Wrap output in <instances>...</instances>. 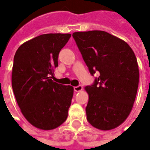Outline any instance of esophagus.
Masks as SVG:
<instances>
[{
    "instance_id": "1",
    "label": "esophagus",
    "mask_w": 150,
    "mask_h": 150,
    "mask_svg": "<svg viewBox=\"0 0 150 150\" xmlns=\"http://www.w3.org/2000/svg\"><path fill=\"white\" fill-rule=\"evenodd\" d=\"M74 90L75 92H80L82 90V86H78L74 87Z\"/></svg>"
}]
</instances>
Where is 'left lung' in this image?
Returning <instances> with one entry per match:
<instances>
[{
  "instance_id": "left-lung-1",
  "label": "left lung",
  "mask_w": 150,
  "mask_h": 150,
  "mask_svg": "<svg viewBox=\"0 0 150 150\" xmlns=\"http://www.w3.org/2000/svg\"><path fill=\"white\" fill-rule=\"evenodd\" d=\"M72 36L89 72L100 73L93 85L85 87L89 94L87 120L100 130L114 129L127 119L136 97V57L125 41L107 32H75Z\"/></svg>"
}]
</instances>
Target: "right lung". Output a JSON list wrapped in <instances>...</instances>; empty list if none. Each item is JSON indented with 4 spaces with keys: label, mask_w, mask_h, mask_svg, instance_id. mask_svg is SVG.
<instances>
[{
    "label": "right lung",
    "mask_w": 150,
    "mask_h": 150,
    "mask_svg": "<svg viewBox=\"0 0 150 150\" xmlns=\"http://www.w3.org/2000/svg\"><path fill=\"white\" fill-rule=\"evenodd\" d=\"M69 33H48L22 43L14 57L11 83L23 116L32 125L52 130L66 121L74 89L54 82V69Z\"/></svg>",
    "instance_id": "add662e5"
}]
</instances>
